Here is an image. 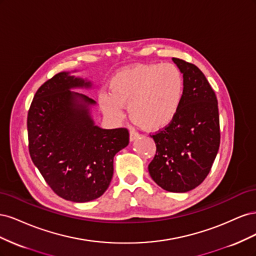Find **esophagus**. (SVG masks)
Wrapping results in <instances>:
<instances>
[{
	"mask_svg": "<svg viewBox=\"0 0 256 256\" xmlns=\"http://www.w3.org/2000/svg\"><path fill=\"white\" fill-rule=\"evenodd\" d=\"M138 136H138V134L134 130H130V132H129V140H130V142L136 141Z\"/></svg>",
	"mask_w": 256,
	"mask_h": 256,
	"instance_id": "obj_1",
	"label": "esophagus"
}]
</instances>
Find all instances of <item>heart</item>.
<instances>
[{
    "label": "heart",
    "instance_id": "heart-1",
    "mask_svg": "<svg viewBox=\"0 0 256 256\" xmlns=\"http://www.w3.org/2000/svg\"><path fill=\"white\" fill-rule=\"evenodd\" d=\"M102 92L98 102L110 118L118 120L128 106L130 118L146 130L168 127L180 111L184 92V76L172 64H138L122 68Z\"/></svg>",
    "mask_w": 256,
    "mask_h": 256
}]
</instances>
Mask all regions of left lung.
<instances>
[{"label": "left lung", "instance_id": "1", "mask_svg": "<svg viewBox=\"0 0 256 256\" xmlns=\"http://www.w3.org/2000/svg\"><path fill=\"white\" fill-rule=\"evenodd\" d=\"M184 92L174 120L152 136L156 154L148 166L152 180L168 192H188L210 172L220 146L218 102L200 69L173 58Z\"/></svg>", "mask_w": 256, "mask_h": 256}]
</instances>
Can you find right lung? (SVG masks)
Wrapping results in <instances>:
<instances>
[{"instance_id":"right-lung-1","label":"right lung","mask_w":256,"mask_h":256,"mask_svg":"<svg viewBox=\"0 0 256 256\" xmlns=\"http://www.w3.org/2000/svg\"><path fill=\"white\" fill-rule=\"evenodd\" d=\"M92 88L90 80L62 72L38 88L28 114L33 164L58 196L76 203L104 194L113 177L114 156L129 144L126 128L95 125L96 102L72 90Z\"/></svg>"}]
</instances>
